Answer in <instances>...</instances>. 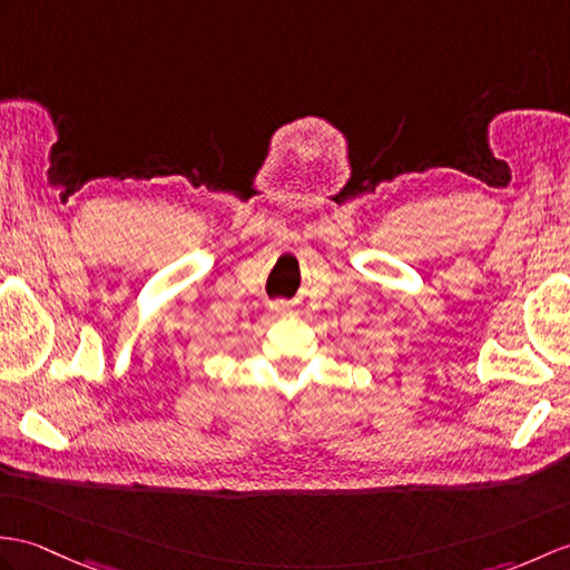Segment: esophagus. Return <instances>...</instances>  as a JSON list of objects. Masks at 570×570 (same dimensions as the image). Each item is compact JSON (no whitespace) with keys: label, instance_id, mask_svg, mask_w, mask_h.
<instances>
[{"label":"esophagus","instance_id":"1","mask_svg":"<svg viewBox=\"0 0 570 570\" xmlns=\"http://www.w3.org/2000/svg\"><path fill=\"white\" fill-rule=\"evenodd\" d=\"M274 311H282V313H284V311H288V306H284V303H276Z\"/></svg>","mask_w":570,"mask_h":570}]
</instances>
